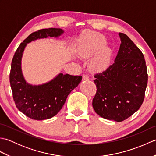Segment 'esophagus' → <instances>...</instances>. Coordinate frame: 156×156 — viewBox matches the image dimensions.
Instances as JSON below:
<instances>
[{
    "mask_svg": "<svg viewBox=\"0 0 156 156\" xmlns=\"http://www.w3.org/2000/svg\"><path fill=\"white\" fill-rule=\"evenodd\" d=\"M88 79H89L88 76L87 75H84L83 76H82V80L83 81H87L88 80Z\"/></svg>",
    "mask_w": 156,
    "mask_h": 156,
    "instance_id": "1",
    "label": "esophagus"
}]
</instances>
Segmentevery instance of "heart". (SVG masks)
<instances>
[{
  "label": "heart",
  "mask_w": 156,
  "mask_h": 156,
  "mask_svg": "<svg viewBox=\"0 0 156 156\" xmlns=\"http://www.w3.org/2000/svg\"><path fill=\"white\" fill-rule=\"evenodd\" d=\"M107 44L105 36L97 32L88 34L82 40L78 53L81 57L88 58L94 54L90 62V68L93 71H101L108 65L111 58V49Z\"/></svg>",
  "instance_id": "b5f03b06"
}]
</instances>
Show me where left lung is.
I'll return each mask as SVG.
<instances>
[{"label": "left lung", "instance_id": "8db88e82", "mask_svg": "<svg viewBox=\"0 0 156 156\" xmlns=\"http://www.w3.org/2000/svg\"><path fill=\"white\" fill-rule=\"evenodd\" d=\"M119 35L121 44L115 62L94 75L97 90L92 107L101 117L121 122L141 107L148 77L140 49L127 35Z\"/></svg>", "mask_w": 156, "mask_h": 156}]
</instances>
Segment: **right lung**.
Returning <instances> with one entry per match:
<instances>
[{
    "mask_svg": "<svg viewBox=\"0 0 156 156\" xmlns=\"http://www.w3.org/2000/svg\"><path fill=\"white\" fill-rule=\"evenodd\" d=\"M64 33L59 28L44 29L33 33L20 44L13 56L10 72L13 99L19 110L34 120L48 119L57 115L69 94L82 80V76L59 73L50 81L33 85L26 81L23 74L22 57L27 44L48 37L57 38Z\"/></svg>",
    "mask_w": 156,
    "mask_h": 156,
    "instance_id": "add662e5",
    "label": "right lung"
}]
</instances>
